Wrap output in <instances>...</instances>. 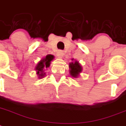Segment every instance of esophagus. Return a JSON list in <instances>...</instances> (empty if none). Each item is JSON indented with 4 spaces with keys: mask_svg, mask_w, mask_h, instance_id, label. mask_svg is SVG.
I'll list each match as a JSON object with an SVG mask.
<instances>
[{
    "mask_svg": "<svg viewBox=\"0 0 126 126\" xmlns=\"http://www.w3.org/2000/svg\"><path fill=\"white\" fill-rule=\"evenodd\" d=\"M57 56H58V57L60 58V59H62V57H63V56H64V52L61 50L57 52Z\"/></svg>",
    "mask_w": 126,
    "mask_h": 126,
    "instance_id": "34e87169",
    "label": "esophagus"
}]
</instances>
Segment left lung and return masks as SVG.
<instances>
[{"mask_svg": "<svg viewBox=\"0 0 126 126\" xmlns=\"http://www.w3.org/2000/svg\"><path fill=\"white\" fill-rule=\"evenodd\" d=\"M71 61L72 62H71L69 64V74L71 76V77L77 79L82 72V67L79 62L75 59H72Z\"/></svg>", "mask_w": 126, "mask_h": 126, "instance_id": "obj_1", "label": "left lung"}]
</instances>
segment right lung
Here are the masks:
<instances>
[{"label": "right lung", "mask_w": 126, "mask_h": 126, "mask_svg": "<svg viewBox=\"0 0 126 126\" xmlns=\"http://www.w3.org/2000/svg\"><path fill=\"white\" fill-rule=\"evenodd\" d=\"M55 57L53 55H47L37 63L35 67V70L36 71V74L38 76V79L45 77L46 75L45 70H47V68L49 67L51 62L53 61Z\"/></svg>", "instance_id": "add662e5"}]
</instances>
